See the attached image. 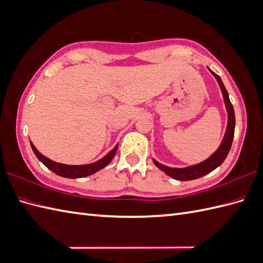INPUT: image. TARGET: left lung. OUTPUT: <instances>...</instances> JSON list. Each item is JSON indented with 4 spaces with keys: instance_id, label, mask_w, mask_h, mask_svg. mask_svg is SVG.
<instances>
[{
    "instance_id": "8db88e82",
    "label": "left lung",
    "mask_w": 263,
    "mask_h": 263,
    "mask_svg": "<svg viewBox=\"0 0 263 263\" xmlns=\"http://www.w3.org/2000/svg\"><path fill=\"white\" fill-rule=\"evenodd\" d=\"M209 70L212 72V75L216 78V81L218 83V86L221 88V91L223 94V100L225 107H227V112H228V125H227V130H225V134L223 137V140L221 144L217 148V150L207 158L206 160L201 161L199 163L193 164V166H188L185 168H172L168 166H164V164L158 162L156 159H154V162L156 166L161 169L163 173H166L168 176L172 177L174 179L177 180H193V179H197L199 177H203L207 174H210L213 170L216 169L218 166H221L223 161L227 159V157L230 152L232 141H233L234 138V129H235V114H234V108L232 103L230 101L229 93L227 88H225L224 84L222 82L221 77H219L217 74H215L214 71Z\"/></svg>"
}]
</instances>
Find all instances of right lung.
I'll return each instance as SVG.
<instances>
[{"label":"right lung","instance_id":"1","mask_svg":"<svg viewBox=\"0 0 263 263\" xmlns=\"http://www.w3.org/2000/svg\"><path fill=\"white\" fill-rule=\"evenodd\" d=\"M30 144H31V148L34 152L35 157L38 158V159L44 163L48 169H50L51 172H53L54 174L60 177H65V178H83V177H87L89 175L97 173L99 170L106 167L107 164L112 161L115 154H117V150L119 146V143H118L111 151L108 152L107 155H105L103 158H101L100 160H97L95 162L87 163V164H65V163H59V162L50 160L49 158L40 154L38 149L35 148L31 141H30Z\"/></svg>","mask_w":263,"mask_h":263}]
</instances>
